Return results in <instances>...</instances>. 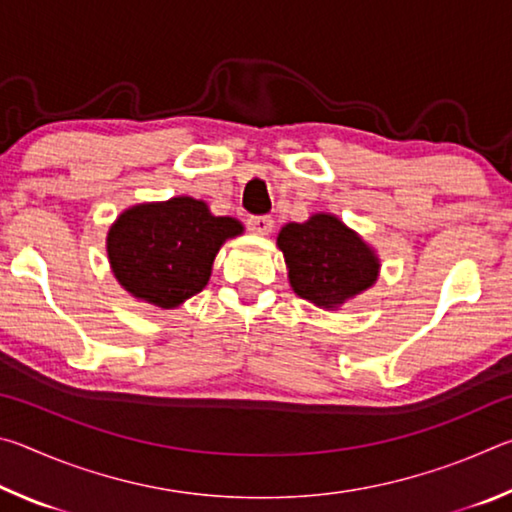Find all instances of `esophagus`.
Segmentation results:
<instances>
[{
  "mask_svg": "<svg viewBox=\"0 0 512 512\" xmlns=\"http://www.w3.org/2000/svg\"><path fill=\"white\" fill-rule=\"evenodd\" d=\"M248 230L255 232V235H268L273 230V219L271 216H250Z\"/></svg>",
  "mask_w": 512,
  "mask_h": 512,
  "instance_id": "obj_1",
  "label": "esophagus"
}]
</instances>
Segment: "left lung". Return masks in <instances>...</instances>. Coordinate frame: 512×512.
I'll use <instances>...</instances> for the list:
<instances>
[{"label":"left lung","instance_id":"left-lung-1","mask_svg":"<svg viewBox=\"0 0 512 512\" xmlns=\"http://www.w3.org/2000/svg\"><path fill=\"white\" fill-rule=\"evenodd\" d=\"M277 246L287 259L293 291L318 307H339L377 280L375 253L332 214L284 225Z\"/></svg>","mask_w":512,"mask_h":512}]
</instances>
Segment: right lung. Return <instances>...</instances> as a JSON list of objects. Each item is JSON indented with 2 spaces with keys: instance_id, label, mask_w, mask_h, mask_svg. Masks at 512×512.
Instances as JSON below:
<instances>
[{
  "instance_id": "obj_1",
  "label": "right lung",
  "mask_w": 512,
  "mask_h": 512,
  "mask_svg": "<svg viewBox=\"0 0 512 512\" xmlns=\"http://www.w3.org/2000/svg\"><path fill=\"white\" fill-rule=\"evenodd\" d=\"M244 232L230 216H212L189 196L135 205L108 232V257L121 287L162 309L203 291L225 239Z\"/></svg>"
}]
</instances>
